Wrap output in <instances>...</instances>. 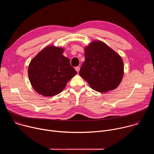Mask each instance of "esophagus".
Returning <instances> with one entry per match:
<instances>
[{
  "instance_id": "34e87169",
  "label": "esophagus",
  "mask_w": 154,
  "mask_h": 154,
  "mask_svg": "<svg viewBox=\"0 0 154 154\" xmlns=\"http://www.w3.org/2000/svg\"><path fill=\"white\" fill-rule=\"evenodd\" d=\"M75 70H76V71L77 72H79V71H80V67L79 66H77V67H75Z\"/></svg>"
}]
</instances>
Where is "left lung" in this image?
Here are the masks:
<instances>
[{
	"label": "left lung",
	"instance_id": "8db88e82",
	"mask_svg": "<svg viewBox=\"0 0 154 154\" xmlns=\"http://www.w3.org/2000/svg\"><path fill=\"white\" fill-rule=\"evenodd\" d=\"M85 58L79 74L93 90L106 93L119 86L124 75L123 60L105 42L96 40L85 46Z\"/></svg>",
	"mask_w": 154,
	"mask_h": 154
}]
</instances>
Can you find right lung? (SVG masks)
Instances as JSON below:
<instances>
[{
	"label": "right lung",
	"mask_w": 154,
	"mask_h": 154,
	"mask_svg": "<svg viewBox=\"0 0 154 154\" xmlns=\"http://www.w3.org/2000/svg\"><path fill=\"white\" fill-rule=\"evenodd\" d=\"M64 48L53 45L42 49L28 67L30 82L39 94L51 97L60 93L77 71L63 54Z\"/></svg>",
	"instance_id": "add662e5"
}]
</instances>
